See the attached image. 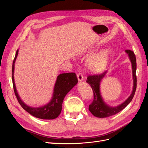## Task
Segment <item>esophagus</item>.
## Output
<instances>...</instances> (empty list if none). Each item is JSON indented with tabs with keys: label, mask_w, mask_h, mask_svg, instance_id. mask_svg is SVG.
I'll use <instances>...</instances> for the list:
<instances>
[{
	"label": "esophagus",
	"mask_w": 148,
	"mask_h": 148,
	"mask_svg": "<svg viewBox=\"0 0 148 148\" xmlns=\"http://www.w3.org/2000/svg\"><path fill=\"white\" fill-rule=\"evenodd\" d=\"M77 78H78V79L79 82H82L84 78H83V75L81 73H78L77 74Z\"/></svg>",
	"instance_id": "obj_1"
}]
</instances>
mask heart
Wrapping results in <instances>:
<instances>
[{"mask_svg":"<svg viewBox=\"0 0 148 148\" xmlns=\"http://www.w3.org/2000/svg\"><path fill=\"white\" fill-rule=\"evenodd\" d=\"M108 53L104 51L92 56L87 62L88 68L93 71H100L104 68L107 62Z\"/></svg>","mask_w":148,"mask_h":148,"instance_id":"heart-1","label":"heart"}]
</instances>
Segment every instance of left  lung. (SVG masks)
Segmentation results:
<instances>
[{"instance_id":"8db88e82","label":"left lung","mask_w":148,"mask_h":148,"mask_svg":"<svg viewBox=\"0 0 148 148\" xmlns=\"http://www.w3.org/2000/svg\"><path fill=\"white\" fill-rule=\"evenodd\" d=\"M126 52L128 54L132 64L134 86L132 95L128 98L127 100L126 101H125L122 104H121L119 106H117L116 107H110L106 105L102 99L99 92V84L103 77L105 76L107 72L106 71H104V72L102 73L89 75L88 76L86 82L89 83V85L91 86L92 89L94 96L93 101L91 102V104H89V110L90 111L91 114L94 116H95V117L99 118H106L119 113V112L122 110L125 107H126L128 105L129 103L132 101L134 95H135L137 85V79L136 75V56L134 52L131 50H129V49L126 50Z\"/></svg>"}]
</instances>
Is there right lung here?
I'll return each mask as SVG.
<instances>
[{
  "label": "right lung",
  "mask_w": 148,
  "mask_h": 148,
  "mask_svg": "<svg viewBox=\"0 0 148 148\" xmlns=\"http://www.w3.org/2000/svg\"><path fill=\"white\" fill-rule=\"evenodd\" d=\"M18 51H16L15 57L13 62L12 65V82L13 90L16 99L18 101L20 106L23 108L34 117L41 119L51 120L57 118L61 112L62 102L64 99L65 96L66 95L73 87L77 84L78 78L75 73H62L58 76L57 81L54 87V91L52 99L46 106H44L39 108H33L25 104L18 95L13 78V71H14V65L16 58L18 55Z\"/></svg>",
  "instance_id": "obj_1"
}]
</instances>
